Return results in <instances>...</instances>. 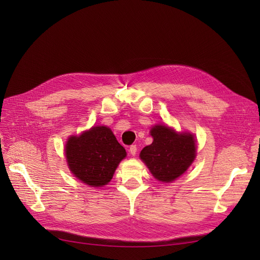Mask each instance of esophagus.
Returning <instances> with one entry per match:
<instances>
[{
	"instance_id": "34e87169",
	"label": "esophagus",
	"mask_w": 260,
	"mask_h": 260,
	"mask_svg": "<svg viewBox=\"0 0 260 260\" xmlns=\"http://www.w3.org/2000/svg\"><path fill=\"white\" fill-rule=\"evenodd\" d=\"M137 151H138V146L137 144H132L130 147H129V152L132 156H135L137 154Z\"/></svg>"
}]
</instances>
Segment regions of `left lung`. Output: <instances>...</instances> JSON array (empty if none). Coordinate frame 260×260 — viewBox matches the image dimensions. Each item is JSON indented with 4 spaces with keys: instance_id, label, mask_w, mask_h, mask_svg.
<instances>
[{
    "instance_id": "obj_1",
    "label": "left lung",
    "mask_w": 260,
    "mask_h": 260,
    "mask_svg": "<svg viewBox=\"0 0 260 260\" xmlns=\"http://www.w3.org/2000/svg\"><path fill=\"white\" fill-rule=\"evenodd\" d=\"M151 135L153 143L141 151V159L157 180L171 182L191 166L196 153L195 140L190 133H178L165 125H155Z\"/></svg>"
}]
</instances>
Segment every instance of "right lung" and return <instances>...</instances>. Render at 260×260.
Listing matches in <instances>:
<instances>
[{"label": "right lung", "instance_id": "right-lung-1", "mask_svg": "<svg viewBox=\"0 0 260 260\" xmlns=\"http://www.w3.org/2000/svg\"><path fill=\"white\" fill-rule=\"evenodd\" d=\"M65 152L75 177L91 186L107 184L118 164L125 157V149L104 125L93 127L80 137L69 138Z\"/></svg>", "mask_w": 260, "mask_h": 260}]
</instances>
